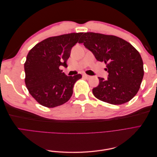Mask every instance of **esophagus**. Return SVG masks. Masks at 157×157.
<instances>
[{"instance_id":"obj_1","label":"esophagus","mask_w":157,"mask_h":157,"mask_svg":"<svg viewBox=\"0 0 157 157\" xmlns=\"http://www.w3.org/2000/svg\"><path fill=\"white\" fill-rule=\"evenodd\" d=\"M82 77H84V78H89L91 77H90V76H89V75H88L86 74H83L82 75Z\"/></svg>"}]
</instances>
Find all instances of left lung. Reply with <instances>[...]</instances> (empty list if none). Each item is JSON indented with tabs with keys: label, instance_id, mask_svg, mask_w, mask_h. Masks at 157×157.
<instances>
[{
	"label": "left lung",
	"instance_id": "left-lung-1",
	"mask_svg": "<svg viewBox=\"0 0 157 157\" xmlns=\"http://www.w3.org/2000/svg\"><path fill=\"white\" fill-rule=\"evenodd\" d=\"M78 42L106 64L108 78L98 77L99 85L92 90L94 96L113 105L131 100L140 90L144 75L139 52L121 38L100 33H85Z\"/></svg>",
	"mask_w": 157,
	"mask_h": 157
}]
</instances>
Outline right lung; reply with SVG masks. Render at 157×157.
I'll return each mask as SVG.
<instances>
[{"label":"right lung","instance_id":"add662e5","mask_svg":"<svg viewBox=\"0 0 157 157\" xmlns=\"http://www.w3.org/2000/svg\"><path fill=\"white\" fill-rule=\"evenodd\" d=\"M83 33L52 36L36 44L29 52L24 69L28 91L42 106L52 108L67 102L80 74L67 76L60 69L67 67L71 48Z\"/></svg>","mask_w":157,"mask_h":157}]
</instances>
